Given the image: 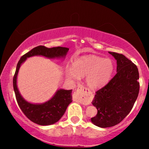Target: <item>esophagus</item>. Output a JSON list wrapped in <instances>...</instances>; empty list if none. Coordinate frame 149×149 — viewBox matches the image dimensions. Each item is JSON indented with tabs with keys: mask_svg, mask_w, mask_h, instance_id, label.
I'll return each instance as SVG.
<instances>
[{
	"mask_svg": "<svg viewBox=\"0 0 149 149\" xmlns=\"http://www.w3.org/2000/svg\"><path fill=\"white\" fill-rule=\"evenodd\" d=\"M73 97H74L75 100L85 103L89 102L91 94L89 91L85 87H81L77 88V91L74 92V95Z\"/></svg>",
	"mask_w": 149,
	"mask_h": 149,
	"instance_id": "esophagus-1",
	"label": "esophagus"
}]
</instances>
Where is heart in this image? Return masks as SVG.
I'll return each instance as SVG.
<instances>
[{
	"label": "heart",
	"mask_w": 149,
	"mask_h": 149,
	"mask_svg": "<svg viewBox=\"0 0 149 149\" xmlns=\"http://www.w3.org/2000/svg\"><path fill=\"white\" fill-rule=\"evenodd\" d=\"M114 68L115 66L111 59L89 55L75 60L72 68L66 69V75L72 81L86 76L85 82L87 86L92 89H97L107 84L111 78Z\"/></svg>",
	"instance_id": "obj_1"
}]
</instances>
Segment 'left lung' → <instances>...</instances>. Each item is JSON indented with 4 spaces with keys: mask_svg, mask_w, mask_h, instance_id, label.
<instances>
[{
    "mask_svg": "<svg viewBox=\"0 0 149 149\" xmlns=\"http://www.w3.org/2000/svg\"><path fill=\"white\" fill-rule=\"evenodd\" d=\"M109 53L117 60V74L95 93L92 104L97 113L91 119L95 125L102 128L123 121L133 108L140 89L137 66L123 54Z\"/></svg>",
    "mask_w": 149,
    "mask_h": 149,
    "instance_id": "1",
    "label": "left lung"
}]
</instances>
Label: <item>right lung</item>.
Here are the masks:
<instances>
[{
	"mask_svg": "<svg viewBox=\"0 0 149 149\" xmlns=\"http://www.w3.org/2000/svg\"><path fill=\"white\" fill-rule=\"evenodd\" d=\"M68 50V48L62 47L47 48L45 46L40 45L33 48L22 56L17 63L13 79V89L16 100L24 115L30 121L38 125H52L62 118L66 112L68 106L72 102V89H58L49 100L44 103L32 104L28 102L20 94L17 86V77L20 66L25 62L26 59L35 56H44L49 59L65 58Z\"/></svg>",
	"mask_w": 149,
	"mask_h": 149,
	"instance_id": "obj_1",
	"label": "right lung"
}]
</instances>
